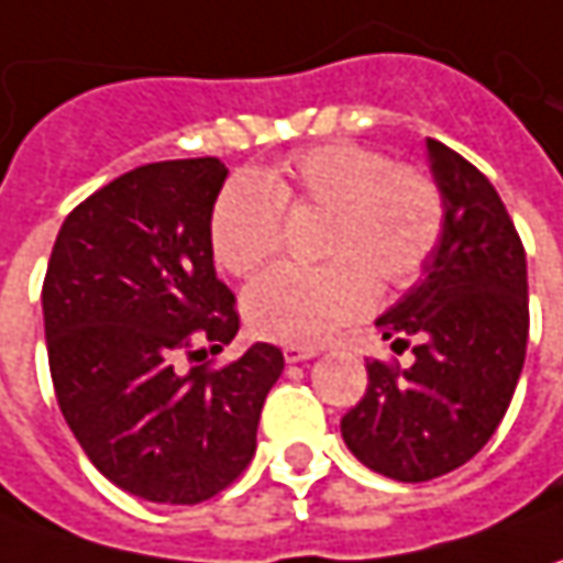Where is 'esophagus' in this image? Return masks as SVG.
<instances>
[{"label":"esophagus","instance_id":"34e87169","mask_svg":"<svg viewBox=\"0 0 563 563\" xmlns=\"http://www.w3.org/2000/svg\"><path fill=\"white\" fill-rule=\"evenodd\" d=\"M319 354V347H310V344H288L285 347V360L288 363H303V360H313Z\"/></svg>","mask_w":563,"mask_h":563}]
</instances>
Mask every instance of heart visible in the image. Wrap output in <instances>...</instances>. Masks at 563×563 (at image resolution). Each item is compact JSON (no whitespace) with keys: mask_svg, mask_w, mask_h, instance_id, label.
<instances>
[{"mask_svg":"<svg viewBox=\"0 0 563 563\" xmlns=\"http://www.w3.org/2000/svg\"><path fill=\"white\" fill-rule=\"evenodd\" d=\"M285 209H325V266H278L244 294L256 335L319 344L376 303V278L407 288L429 266L444 234V194L417 165H391L354 141L307 146L260 175L234 178L209 219L216 263L253 275L282 250Z\"/></svg>","mask_w":563,"mask_h":563,"instance_id":"obj_1","label":"heart"}]
</instances>
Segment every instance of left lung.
Segmentation results:
<instances>
[{"label": "left lung", "mask_w": 563, "mask_h": 563, "mask_svg": "<svg viewBox=\"0 0 563 563\" xmlns=\"http://www.w3.org/2000/svg\"><path fill=\"white\" fill-rule=\"evenodd\" d=\"M444 194V234L422 282L376 325L395 351L417 338L413 366L369 360V385L341 435L360 464L398 483L464 466L495 435L527 357V253L486 175L426 141Z\"/></svg>", "instance_id": "1"}]
</instances>
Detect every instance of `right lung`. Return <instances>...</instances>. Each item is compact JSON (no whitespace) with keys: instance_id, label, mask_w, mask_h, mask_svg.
I'll list each match as a JSON object with an SVG mask.
<instances>
[{"instance_id":"right-lung-1","label":"right lung","mask_w":563,"mask_h":563,"mask_svg":"<svg viewBox=\"0 0 563 563\" xmlns=\"http://www.w3.org/2000/svg\"><path fill=\"white\" fill-rule=\"evenodd\" d=\"M225 175L216 156L168 159L99 187L62 222L43 278L62 417L109 483L156 505H200L247 470L285 369L263 341L219 369L178 363L238 335L209 241Z\"/></svg>"}]
</instances>
